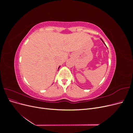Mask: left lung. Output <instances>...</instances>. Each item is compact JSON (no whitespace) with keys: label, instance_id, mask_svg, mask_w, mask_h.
<instances>
[{"label":"left lung","instance_id":"left-lung-1","mask_svg":"<svg viewBox=\"0 0 133 133\" xmlns=\"http://www.w3.org/2000/svg\"><path fill=\"white\" fill-rule=\"evenodd\" d=\"M100 40H101V41H102V42H103V43H104V45H105V46H106V45H105V43H104V41H103V39H101V38H100ZM106 47H107V46H106Z\"/></svg>","mask_w":133,"mask_h":133}]
</instances>
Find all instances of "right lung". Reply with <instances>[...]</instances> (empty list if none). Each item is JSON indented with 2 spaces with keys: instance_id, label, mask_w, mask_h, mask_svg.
Masks as SVG:
<instances>
[{
  "instance_id": "right-lung-1",
  "label": "right lung",
  "mask_w": 133,
  "mask_h": 133,
  "mask_svg": "<svg viewBox=\"0 0 133 133\" xmlns=\"http://www.w3.org/2000/svg\"><path fill=\"white\" fill-rule=\"evenodd\" d=\"M60 67V66H59V68H58V69H59V68Z\"/></svg>"
}]
</instances>
